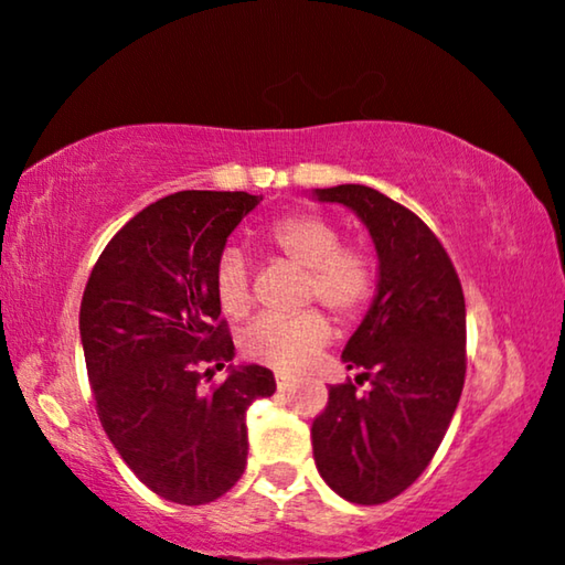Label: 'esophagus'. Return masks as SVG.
I'll return each mask as SVG.
<instances>
[{
  "instance_id": "34e87169",
  "label": "esophagus",
  "mask_w": 565,
  "mask_h": 565,
  "mask_svg": "<svg viewBox=\"0 0 565 565\" xmlns=\"http://www.w3.org/2000/svg\"><path fill=\"white\" fill-rule=\"evenodd\" d=\"M296 381L291 376H284V374H276V388L281 391V394H286V391L294 388Z\"/></svg>"
}]
</instances>
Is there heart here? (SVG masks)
I'll use <instances>...</instances> for the list:
<instances>
[{
  "instance_id": "1",
  "label": "heart",
  "mask_w": 565,
  "mask_h": 565,
  "mask_svg": "<svg viewBox=\"0 0 565 565\" xmlns=\"http://www.w3.org/2000/svg\"><path fill=\"white\" fill-rule=\"evenodd\" d=\"M259 244L271 259L303 271L301 306L321 303L341 323L359 321L379 289V262L363 244H343L341 228L319 212H291L262 228ZM214 294L222 311L244 319L254 306L248 264L226 252L216 264ZM333 337L329 319L309 309L294 319H259L246 329L242 349L252 361L281 374L301 371Z\"/></svg>"
}]
</instances>
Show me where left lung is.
Here are the masks:
<instances>
[{"label": "left lung", "instance_id": "left-lung-1", "mask_svg": "<svg viewBox=\"0 0 565 565\" xmlns=\"http://www.w3.org/2000/svg\"><path fill=\"white\" fill-rule=\"evenodd\" d=\"M317 196L369 226L379 294L341 353L361 374L331 386L313 418V461L341 499L379 505L426 471L454 418L466 379L463 289L444 244L404 204L361 184Z\"/></svg>", "mask_w": 565, "mask_h": 565}]
</instances>
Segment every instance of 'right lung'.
I'll return each instance as SVG.
<instances>
[{"label": "right lung", "instance_id": "right-lung-1", "mask_svg": "<svg viewBox=\"0 0 565 565\" xmlns=\"http://www.w3.org/2000/svg\"><path fill=\"white\" fill-rule=\"evenodd\" d=\"M246 191H177L124 224L82 296L94 406L134 476L161 499L212 503L246 468V408L271 396L269 369H232L214 294L226 236L259 204Z\"/></svg>", "mask_w": 565, "mask_h": 565}]
</instances>
